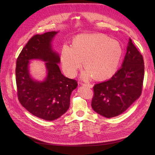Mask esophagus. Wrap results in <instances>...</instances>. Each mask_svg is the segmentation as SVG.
<instances>
[{
  "label": "esophagus",
  "mask_w": 155,
  "mask_h": 155,
  "mask_svg": "<svg viewBox=\"0 0 155 155\" xmlns=\"http://www.w3.org/2000/svg\"><path fill=\"white\" fill-rule=\"evenodd\" d=\"M83 85L86 86V87H88V88H92L93 87L92 84H90V83H86V84L85 83V84H83Z\"/></svg>",
  "instance_id": "1"
}]
</instances>
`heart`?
I'll list each match as a JSON object with an SVG mask.
<instances>
[{
	"mask_svg": "<svg viewBox=\"0 0 155 155\" xmlns=\"http://www.w3.org/2000/svg\"><path fill=\"white\" fill-rule=\"evenodd\" d=\"M118 41L101 34H84L76 37L72 47L64 45L61 54L62 67L69 77L76 76L83 61L87 69L82 74L85 80L95 77L110 78L116 73L122 56Z\"/></svg>",
	"mask_w": 155,
	"mask_h": 155,
	"instance_id": "obj_1",
	"label": "heart"
}]
</instances>
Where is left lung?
<instances>
[{
    "instance_id": "1",
    "label": "left lung",
    "mask_w": 155,
    "mask_h": 155,
    "mask_svg": "<svg viewBox=\"0 0 155 155\" xmlns=\"http://www.w3.org/2000/svg\"><path fill=\"white\" fill-rule=\"evenodd\" d=\"M143 78V56L129 39L121 68L109 80L94 86L93 110L108 118L123 113L141 95Z\"/></svg>"
}]
</instances>
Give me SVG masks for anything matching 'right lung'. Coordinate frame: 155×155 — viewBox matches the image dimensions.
I'll use <instances>...</instances> for the list:
<instances>
[{
	"label": "right lung",
	"instance_id": "obj_1",
	"mask_svg": "<svg viewBox=\"0 0 155 155\" xmlns=\"http://www.w3.org/2000/svg\"><path fill=\"white\" fill-rule=\"evenodd\" d=\"M58 31L33 36L22 48L16 61L18 99L31 114L45 120L59 118L67 111L72 92L76 88L75 79L64 76L58 63L60 57L52 50L51 42ZM46 62L48 76L44 81L33 80L29 72V60Z\"/></svg>",
	"mask_w": 155,
	"mask_h": 155
}]
</instances>
